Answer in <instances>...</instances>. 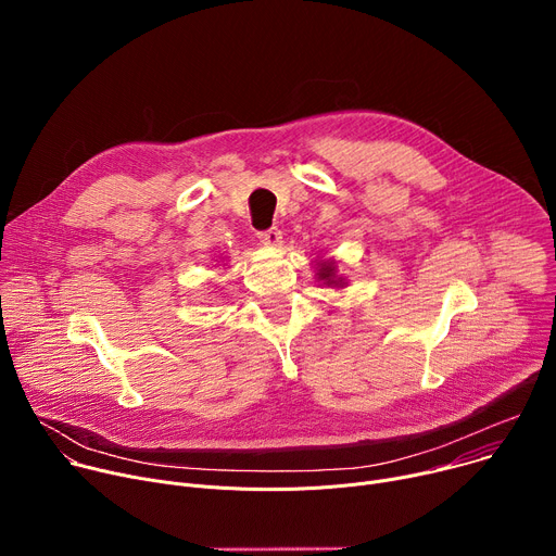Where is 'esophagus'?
Wrapping results in <instances>:
<instances>
[{
	"mask_svg": "<svg viewBox=\"0 0 556 556\" xmlns=\"http://www.w3.org/2000/svg\"><path fill=\"white\" fill-rule=\"evenodd\" d=\"M257 237H260V242L262 244H266V247H279L281 244V230L277 228V226H273V228H266V230H260L257 232Z\"/></svg>",
	"mask_w": 556,
	"mask_h": 556,
	"instance_id": "obj_1",
	"label": "esophagus"
}]
</instances>
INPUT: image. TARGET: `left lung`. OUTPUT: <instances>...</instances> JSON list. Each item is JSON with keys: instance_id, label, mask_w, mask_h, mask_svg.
Listing matches in <instances>:
<instances>
[{"instance_id": "1", "label": "left lung", "mask_w": 556, "mask_h": 556, "mask_svg": "<svg viewBox=\"0 0 556 556\" xmlns=\"http://www.w3.org/2000/svg\"><path fill=\"white\" fill-rule=\"evenodd\" d=\"M334 273H337V268H334V262H324L321 266H319V273H316V275H319V279H324L328 286H337V283H343L341 279H337L334 277Z\"/></svg>"}]
</instances>
